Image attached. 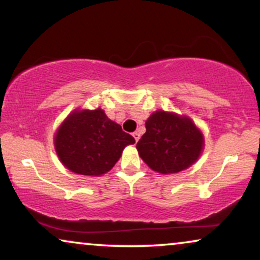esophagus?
Segmentation results:
<instances>
[{"mask_svg": "<svg viewBox=\"0 0 260 260\" xmlns=\"http://www.w3.org/2000/svg\"><path fill=\"white\" fill-rule=\"evenodd\" d=\"M133 137H134V139H135V141L138 142L139 139H140V134H139L138 132H134V133H133Z\"/></svg>", "mask_w": 260, "mask_h": 260, "instance_id": "obj_1", "label": "esophagus"}]
</instances>
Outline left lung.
Here are the masks:
<instances>
[{
	"label": "left lung",
	"instance_id": "8db88e82",
	"mask_svg": "<svg viewBox=\"0 0 260 260\" xmlns=\"http://www.w3.org/2000/svg\"><path fill=\"white\" fill-rule=\"evenodd\" d=\"M203 146L202 132L191 119L158 111L146 121V133L138 141L137 148L153 171L171 174L196 162Z\"/></svg>",
	"mask_w": 260,
	"mask_h": 260
}]
</instances>
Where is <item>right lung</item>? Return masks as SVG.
<instances>
[{"label":"right lung","mask_w":260,"mask_h":260,"mask_svg":"<svg viewBox=\"0 0 260 260\" xmlns=\"http://www.w3.org/2000/svg\"><path fill=\"white\" fill-rule=\"evenodd\" d=\"M54 142L58 158L68 170L101 175L112 170L123 148L135 140L98 108L73 112L58 127Z\"/></svg>","instance_id":"1"}]
</instances>
